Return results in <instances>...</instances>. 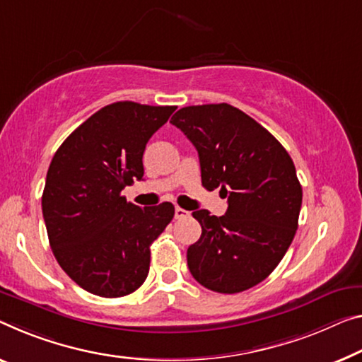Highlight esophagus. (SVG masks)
<instances>
[{"mask_svg": "<svg viewBox=\"0 0 362 362\" xmlns=\"http://www.w3.org/2000/svg\"><path fill=\"white\" fill-rule=\"evenodd\" d=\"M186 216H189V212H187V210L181 209V207H176V209H175V218H176V220H180V218H186Z\"/></svg>", "mask_w": 362, "mask_h": 362, "instance_id": "esophagus-1", "label": "esophagus"}]
</instances>
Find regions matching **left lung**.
Returning <instances> with one entry per match:
<instances>
[{
	"instance_id": "1",
	"label": "left lung",
	"mask_w": 362,
	"mask_h": 362,
	"mask_svg": "<svg viewBox=\"0 0 362 362\" xmlns=\"http://www.w3.org/2000/svg\"><path fill=\"white\" fill-rule=\"evenodd\" d=\"M180 127L197 148L202 186L228 194L225 215L196 210L202 226L187 249V267L200 285L241 293L265 280L298 230L303 187L290 155L257 121L228 103L176 111Z\"/></svg>"
}]
</instances>
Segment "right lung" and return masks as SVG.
I'll list each match as a JSON object with an SVG mask.
<instances>
[{
	"label": "right lung",
	"instance_id": "obj_1",
	"mask_svg": "<svg viewBox=\"0 0 362 362\" xmlns=\"http://www.w3.org/2000/svg\"><path fill=\"white\" fill-rule=\"evenodd\" d=\"M176 107L107 105L61 144L42 196L49 246L86 291L119 298L146 281L150 244L173 220V204L139 207L121 191L142 180L148 139Z\"/></svg>",
	"mask_w": 362,
	"mask_h": 362
}]
</instances>
